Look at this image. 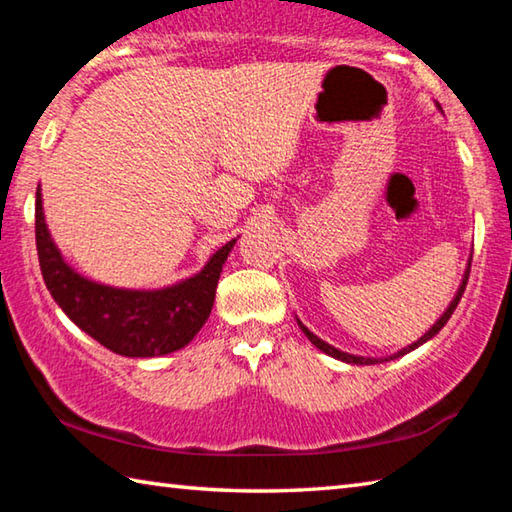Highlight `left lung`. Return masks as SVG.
Returning <instances> with one entry per match:
<instances>
[{"label": "left lung", "mask_w": 512, "mask_h": 512, "mask_svg": "<svg viewBox=\"0 0 512 512\" xmlns=\"http://www.w3.org/2000/svg\"><path fill=\"white\" fill-rule=\"evenodd\" d=\"M467 277H470V264H467V268H465V275H463V282H461V287H458V291H456V296H454V300L449 302V307L445 309V314L440 316L436 323L431 325V329L424 336H420L418 341L415 343H411V345H406V348H402L400 352H395V354H391V357H384V359H372V357H357V354H348V352H341V350H336L334 345H329V343H325L323 339H318V336L314 334V332H309V329L300 323L298 320V325H300V329L302 332H305V336L307 339L316 345L318 350H323L325 354H329V357H334V359H339V361H345V363H357V366H372V363H384V361H393V359H397V357H404V354H409L411 350H415V348H420L422 343H427V341H431L433 336H436L440 329H443L445 325H447V320L452 318V314H454V309H456V305L458 302H461V296H463V291H465V284H467Z\"/></svg>", "instance_id": "left-lung-1"}]
</instances>
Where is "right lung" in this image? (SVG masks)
<instances>
[{"label":"right lung","mask_w":512,"mask_h":512,"mask_svg":"<svg viewBox=\"0 0 512 512\" xmlns=\"http://www.w3.org/2000/svg\"><path fill=\"white\" fill-rule=\"evenodd\" d=\"M228 241L201 273L164 289H115L92 282L69 266L51 239L36 189V246L51 298L74 325L121 357H160L176 352L201 332L216 296V284L232 246Z\"/></svg>","instance_id":"add662e5"}]
</instances>
